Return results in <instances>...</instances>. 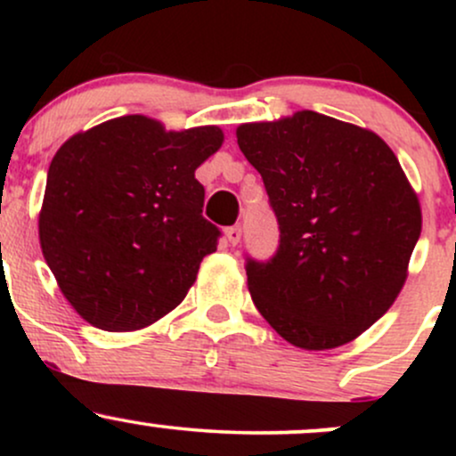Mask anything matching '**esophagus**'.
<instances>
[{
	"label": "esophagus",
	"mask_w": 456,
	"mask_h": 456,
	"mask_svg": "<svg viewBox=\"0 0 456 456\" xmlns=\"http://www.w3.org/2000/svg\"><path fill=\"white\" fill-rule=\"evenodd\" d=\"M224 235H227V242L235 246L240 242V238H242V229H240V224H233V227H229L227 232H224Z\"/></svg>",
	"instance_id": "obj_1"
}]
</instances>
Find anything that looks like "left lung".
<instances>
[{
  "mask_svg": "<svg viewBox=\"0 0 456 456\" xmlns=\"http://www.w3.org/2000/svg\"><path fill=\"white\" fill-rule=\"evenodd\" d=\"M281 229L270 261H246L257 311L287 343L341 347L401 294L422 229L418 195L373 130L315 111L235 130Z\"/></svg>",
  "mask_w": 456,
  "mask_h": 456,
  "instance_id": "8db88e82",
  "label": "left lung"
}]
</instances>
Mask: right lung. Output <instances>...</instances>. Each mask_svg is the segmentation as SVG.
Listing matches in <instances>:
<instances>
[{"instance_id": "obj_1", "label": "right lung", "mask_w": 456, "mask_h": 456, "mask_svg": "<svg viewBox=\"0 0 456 456\" xmlns=\"http://www.w3.org/2000/svg\"><path fill=\"white\" fill-rule=\"evenodd\" d=\"M218 126L165 130L124 115L72 134L46 175L40 248L61 294L107 332L148 328L184 300L218 232L195 171Z\"/></svg>"}]
</instances>
